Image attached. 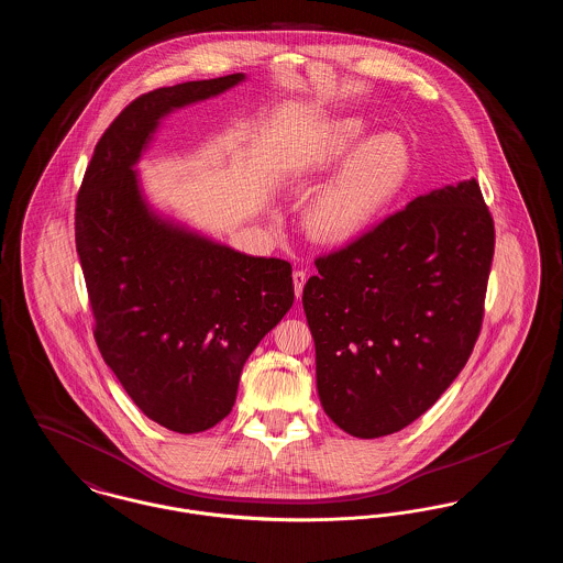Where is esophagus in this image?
Returning <instances> with one entry per match:
<instances>
[{
	"label": "esophagus",
	"instance_id": "1",
	"mask_svg": "<svg viewBox=\"0 0 563 563\" xmlns=\"http://www.w3.org/2000/svg\"><path fill=\"white\" fill-rule=\"evenodd\" d=\"M306 280H308V274H306V272H303V269H295V272H294L295 297H301V291H303V285H306Z\"/></svg>",
	"mask_w": 563,
	"mask_h": 563
}]
</instances>
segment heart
Instances as JSON below:
<instances>
[{
	"instance_id": "heart-1",
	"label": "heart",
	"mask_w": 563,
	"mask_h": 563,
	"mask_svg": "<svg viewBox=\"0 0 563 563\" xmlns=\"http://www.w3.org/2000/svg\"><path fill=\"white\" fill-rule=\"evenodd\" d=\"M367 122L356 115L331 118L295 152L289 173L297 181L321 179L303 211V230L322 246H344L367 234L395 205L411 173L401 134L365 139Z\"/></svg>"
}]
</instances>
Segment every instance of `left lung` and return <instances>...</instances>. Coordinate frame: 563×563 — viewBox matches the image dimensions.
I'll return each instance as SVG.
<instances>
[{
  "mask_svg": "<svg viewBox=\"0 0 563 563\" xmlns=\"http://www.w3.org/2000/svg\"><path fill=\"white\" fill-rule=\"evenodd\" d=\"M494 221L471 177L430 189L303 287L324 413L352 437L399 432L466 365L482 329Z\"/></svg>",
  "mask_w": 563,
  "mask_h": 563,
  "instance_id": "left-lung-1",
  "label": "left lung"
}]
</instances>
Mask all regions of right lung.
Segmentation results:
<instances>
[{"label":"right lung","instance_id":"1","mask_svg":"<svg viewBox=\"0 0 563 563\" xmlns=\"http://www.w3.org/2000/svg\"><path fill=\"white\" fill-rule=\"evenodd\" d=\"M244 80L232 74L139 97L97 143L76 207L97 346L134 405L181 434L232 411L249 354L294 306L291 264L241 253L161 211L139 162L164 118Z\"/></svg>","mask_w":563,"mask_h":563}]
</instances>
